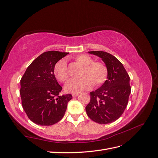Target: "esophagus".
<instances>
[{
    "label": "esophagus",
    "instance_id": "1",
    "mask_svg": "<svg viewBox=\"0 0 158 158\" xmlns=\"http://www.w3.org/2000/svg\"><path fill=\"white\" fill-rule=\"evenodd\" d=\"M79 95V94L78 93H75V94H72V96H73V97H77Z\"/></svg>",
    "mask_w": 158,
    "mask_h": 158
}]
</instances>
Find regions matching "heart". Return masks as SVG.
Wrapping results in <instances>:
<instances>
[{"mask_svg": "<svg viewBox=\"0 0 158 158\" xmlns=\"http://www.w3.org/2000/svg\"><path fill=\"white\" fill-rule=\"evenodd\" d=\"M76 60L85 66L82 73V78L71 79L66 84L65 90L68 92L77 93L91 89L95 85L103 84L108 78V69L104 62H94L89 55L81 54L76 57ZM54 73L57 80L65 82L69 78V71L67 60L64 58L56 62L54 66Z\"/></svg>", "mask_w": 158, "mask_h": 158, "instance_id": "obj_1", "label": "heart"}]
</instances>
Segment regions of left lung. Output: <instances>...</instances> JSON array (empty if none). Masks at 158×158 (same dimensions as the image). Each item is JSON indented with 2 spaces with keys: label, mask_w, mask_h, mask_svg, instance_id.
Segmentation results:
<instances>
[{
  "label": "left lung",
  "mask_w": 158,
  "mask_h": 158,
  "mask_svg": "<svg viewBox=\"0 0 158 158\" xmlns=\"http://www.w3.org/2000/svg\"><path fill=\"white\" fill-rule=\"evenodd\" d=\"M100 57L108 69V79L99 89L90 92L85 107L87 116L99 124H108L118 119L129 102L131 87L130 77L123 64L110 53L90 51Z\"/></svg>",
  "instance_id": "1"
}]
</instances>
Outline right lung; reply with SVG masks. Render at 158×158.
<instances>
[{
  "mask_svg": "<svg viewBox=\"0 0 158 158\" xmlns=\"http://www.w3.org/2000/svg\"><path fill=\"white\" fill-rule=\"evenodd\" d=\"M69 54L48 51L36 58L21 79L20 95L23 108L36 124L50 126L64 116L71 94L60 95L62 89L54 76L56 62Z\"/></svg>",
  "mask_w": 158,
  "mask_h": 158,
  "instance_id": "1",
  "label": "right lung"
}]
</instances>
